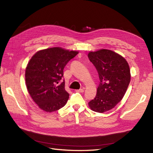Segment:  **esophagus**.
Returning a JSON list of instances; mask_svg holds the SVG:
<instances>
[{
	"mask_svg": "<svg viewBox=\"0 0 153 153\" xmlns=\"http://www.w3.org/2000/svg\"><path fill=\"white\" fill-rule=\"evenodd\" d=\"M76 92L82 93L84 92V88H80V89H79V90H76Z\"/></svg>",
	"mask_w": 153,
	"mask_h": 153,
	"instance_id": "1",
	"label": "esophagus"
}]
</instances>
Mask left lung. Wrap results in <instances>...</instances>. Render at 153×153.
Here are the masks:
<instances>
[{
    "label": "left lung",
    "mask_w": 153,
    "mask_h": 153,
    "mask_svg": "<svg viewBox=\"0 0 153 153\" xmlns=\"http://www.w3.org/2000/svg\"><path fill=\"white\" fill-rule=\"evenodd\" d=\"M88 57L100 80L96 96L88 106L94 111L102 113L114 108L123 99L130 82V68L123 57L111 50L90 52Z\"/></svg>",
    "instance_id": "left-lung-1"
}]
</instances>
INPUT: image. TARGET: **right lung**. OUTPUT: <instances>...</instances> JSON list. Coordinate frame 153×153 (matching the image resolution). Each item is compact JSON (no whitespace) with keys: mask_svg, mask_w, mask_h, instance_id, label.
I'll return each mask as SVG.
<instances>
[{"mask_svg":"<svg viewBox=\"0 0 153 153\" xmlns=\"http://www.w3.org/2000/svg\"><path fill=\"white\" fill-rule=\"evenodd\" d=\"M78 51L61 47L41 50L32 56L25 71L26 88L39 108L47 113L56 111L65 106L70 94L61 82L63 70Z\"/></svg>","mask_w":153,"mask_h":153,"instance_id":"obj_1","label":"right lung"}]
</instances>
